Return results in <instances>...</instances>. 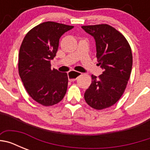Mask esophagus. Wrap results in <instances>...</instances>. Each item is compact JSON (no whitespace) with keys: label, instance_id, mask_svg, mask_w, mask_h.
I'll return each mask as SVG.
<instances>
[{"label":"esophagus","instance_id":"obj_1","mask_svg":"<svg viewBox=\"0 0 150 150\" xmlns=\"http://www.w3.org/2000/svg\"><path fill=\"white\" fill-rule=\"evenodd\" d=\"M68 79L70 81H74L76 80L78 77H79L80 75H81V73L77 72V71H71L70 72H68Z\"/></svg>","mask_w":150,"mask_h":150}]
</instances>
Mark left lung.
Masks as SVG:
<instances>
[{"label":"left lung","mask_w":150,"mask_h":150,"mask_svg":"<svg viewBox=\"0 0 150 150\" xmlns=\"http://www.w3.org/2000/svg\"><path fill=\"white\" fill-rule=\"evenodd\" d=\"M82 28L95 38L96 57L103 69L98 77L91 75L85 100L94 109H106L120 100L126 88L133 63L132 49L126 38L107 24L84 25Z\"/></svg>","instance_id":"obj_1"}]
</instances>
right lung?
<instances>
[{"label": "right lung", "instance_id": "add662e5", "mask_svg": "<svg viewBox=\"0 0 150 150\" xmlns=\"http://www.w3.org/2000/svg\"><path fill=\"white\" fill-rule=\"evenodd\" d=\"M74 26L46 22L30 29L22 40L18 53V74L30 97L46 107L58 104L67 91V73L51 69L59 39Z\"/></svg>", "mask_w": 150, "mask_h": 150}]
</instances>
